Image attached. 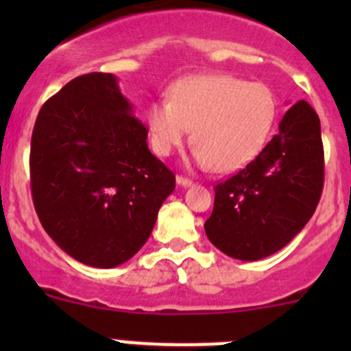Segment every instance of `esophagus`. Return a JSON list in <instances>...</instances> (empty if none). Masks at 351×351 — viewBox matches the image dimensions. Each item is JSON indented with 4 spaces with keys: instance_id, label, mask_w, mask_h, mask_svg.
<instances>
[{
    "instance_id": "34e87169",
    "label": "esophagus",
    "mask_w": 351,
    "mask_h": 351,
    "mask_svg": "<svg viewBox=\"0 0 351 351\" xmlns=\"http://www.w3.org/2000/svg\"><path fill=\"white\" fill-rule=\"evenodd\" d=\"M176 183H178L180 186H190V185H192V180L186 178V176L178 175V176H176Z\"/></svg>"
}]
</instances>
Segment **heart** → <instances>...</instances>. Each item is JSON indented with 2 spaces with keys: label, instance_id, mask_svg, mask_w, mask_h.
Masks as SVG:
<instances>
[{
  "label": "heart",
  "instance_id": "heart-1",
  "mask_svg": "<svg viewBox=\"0 0 351 351\" xmlns=\"http://www.w3.org/2000/svg\"><path fill=\"white\" fill-rule=\"evenodd\" d=\"M278 113L274 90L234 76H193L182 80L171 100L162 98L147 110L154 151L178 149L190 129L200 166L231 173L253 161L263 149Z\"/></svg>",
  "mask_w": 351,
  "mask_h": 351
}]
</instances>
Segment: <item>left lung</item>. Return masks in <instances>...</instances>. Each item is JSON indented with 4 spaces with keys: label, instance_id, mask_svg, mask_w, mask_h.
<instances>
[{
    "label": "left lung",
    "instance_id": "obj_1",
    "mask_svg": "<svg viewBox=\"0 0 351 351\" xmlns=\"http://www.w3.org/2000/svg\"><path fill=\"white\" fill-rule=\"evenodd\" d=\"M323 185L319 117L300 100L287 110L278 132L263 151L246 168L215 185L205 234L236 260L270 256L309 222Z\"/></svg>",
    "mask_w": 351,
    "mask_h": 351
}]
</instances>
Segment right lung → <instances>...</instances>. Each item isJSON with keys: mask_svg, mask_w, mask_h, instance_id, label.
Here are the masks:
<instances>
[{"mask_svg": "<svg viewBox=\"0 0 351 351\" xmlns=\"http://www.w3.org/2000/svg\"><path fill=\"white\" fill-rule=\"evenodd\" d=\"M146 139L113 74L74 77L42 105L32 132V198L42 228L74 260L119 267L149 238L175 175Z\"/></svg>", "mask_w": 351, "mask_h": 351, "instance_id": "obj_1", "label": "right lung"}]
</instances>
